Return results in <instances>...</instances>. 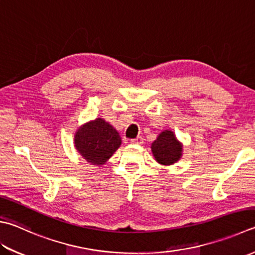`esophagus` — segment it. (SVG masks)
Masks as SVG:
<instances>
[{"mask_svg": "<svg viewBox=\"0 0 255 255\" xmlns=\"http://www.w3.org/2000/svg\"><path fill=\"white\" fill-rule=\"evenodd\" d=\"M131 143L132 144H137V145H140V144L143 143V137L142 136H137L135 138H133V140H131Z\"/></svg>", "mask_w": 255, "mask_h": 255, "instance_id": "esophagus-1", "label": "esophagus"}]
</instances>
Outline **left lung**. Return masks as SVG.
<instances>
[{
  "label": "left lung",
  "mask_w": 255,
  "mask_h": 255,
  "mask_svg": "<svg viewBox=\"0 0 255 255\" xmlns=\"http://www.w3.org/2000/svg\"><path fill=\"white\" fill-rule=\"evenodd\" d=\"M182 148L183 145L177 141L174 133L170 129L161 132L151 145L153 155L162 165H171L179 161L183 151Z\"/></svg>",
  "instance_id": "8db88e82"
}]
</instances>
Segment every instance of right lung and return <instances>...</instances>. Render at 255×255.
I'll return each instance as SVG.
<instances>
[{
    "label": "right lung",
    "instance_id": "obj_1",
    "mask_svg": "<svg viewBox=\"0 0 255 255\" xmlns=\"http://www.w3.org/2000/svg\"><path fill=\"white\" fill-rule=\"evenodd\" d=\"M121 143V136L117 129L101 118L85 123L74 136L76 150L93 165L104 164Z\"/></svg>",
    "mask_w": 255,
    "mask_h": 255
}]
</instances>
